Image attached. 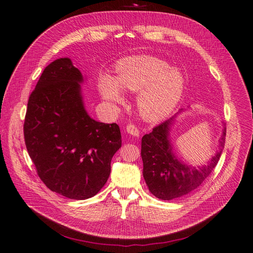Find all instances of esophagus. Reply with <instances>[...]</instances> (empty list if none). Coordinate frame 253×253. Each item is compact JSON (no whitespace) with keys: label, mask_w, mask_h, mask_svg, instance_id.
<instances>
[{"label":"esophagus","mask_w":253,"mask_h":253,"mask_svg":"<svg viewBox=\"0 0 253 253\" xmlns=\"http://www.w3.org/2000/svg\"><path fill=\"white\" fill-rule=\"evenodd\" d=\"M126 133L129 134V135L135 136V137L139 136V130H138V128L134 125H127L126 126Z\"/></svg>","instance_id":"1"}]
</instances>
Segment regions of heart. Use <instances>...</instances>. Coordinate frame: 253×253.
<instances>
[{
	"label": "heart",
	"instance_id": "obj_1",
	"mask_svg": "<svg viewBox=\"0 0 253 253\" xmlns=\"http://www.w3.org/2000/svg\"><path fill=\"white\" fill-rule=\"evenodd\" d=\"M116 80L110 75L99 78L102 97L110 103L124 101L123 93L140 92L137 109L140 116L150 123L167 117L179 101L184 78L163 60L153 56H133L118 63Z\"/></svg>",
	"mask_w": 253,
	"mask_h": 253
}]
</instances>
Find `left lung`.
Here are the masks:
<instances>
[{
  "label": "left lung",
  "instance_id": "1",
  "mask_svg": "<svg viewBox=\"0 0 253 253\" xmlns=\"http://www.w3.org/2000/svg\"><path fill=\"white\" fill-rule=\"evenodd\" d=\"M172 118L156 126L150 134L142 137L141 158L143 161V178L151 193L161 200H172L189 194L198 188L211 175L225 144L226 127L220 139L221 149L207 165L191 169L182 164L172 154L169 139Z\"/></svg>",
  "mask_w": 253,
  "mask_h": 253
}]
</instances>
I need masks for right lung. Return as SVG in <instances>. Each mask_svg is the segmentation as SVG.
Here are the masks:
<instances>
[{"instance_id": "1", "label": "right lung", "mask_w": 253, "mask_h": 253, "mask_svg": "<svg viewBox=\"0 0 253 253\" xmlns=\"http://www.w3.org/2000/svg\"><path fill=\"white\" fill-rule=\"evenodd\" d=\"M83 75L70 58H58L42 71L29 96L24 121L28 154L50 190L73 200L96 195L121 146L116 124L92 119L81 93Z\"/></svg>"}]
</instances>
